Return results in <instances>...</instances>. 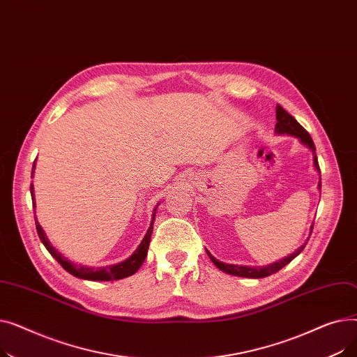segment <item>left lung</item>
<instances>
[{
  "label": "left lung",
  "instance_id": "obj_1",
  "mask_svg": "<svg viewBox=\"0 0 357 357\" xmlns=\"http://www.w3.org/2000/svg\"><path fill=\"white\" fill-rule=\"evenodd\" d=\"M276 126H275V131L278 135H289V136H294V137H298L299 140H301V143L304 146H307L312 155H314V166L317 169V172L320 174V166H318V159H317V155H315V146H314V142L311 139V136L308 135V131L299 124L288 111H285L280 105H276ZM318 190L321 191V176H320V182H318ZM312 229H314V224L310 229V233H312ZM307 245V243H305ZM305 245H303L299 249H296L292 255L280 259L278 261H275V264H271V265H266V266H240V265H231V264H222V261L217 260L208 250H207V255L208 257L211 259L213 264L222 272H226L229 275H234V276H241V278H252V279H259V278H266V276H271L272 273H276L278 271L282 269L284 266H287L289 261H292V259H295L299 253H301L305 248Z\"/></svg>",
  "mask_w": 357,
  "mask_h": 357
}]
</instances>
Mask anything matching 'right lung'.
I'll list each match as a JSON object with an SVG mask.
<instances>
[{"mask_svg":"<svg viewBox=\"0 0 357 357\" xmlns=\"http://www.w3.org/2000/svg\"><path fill=\"white\" fill-rule=\"evenodd\" d=\"M36 163V162H34ZM34 169V165H33ZM30 192H31V199H33V208H34V194H33V183L30 185ZM158 208V205H156ZM156 208L153 210L156 213ZM155 213L152 217V222H150V227L147 230V233L144 234L142 243L139 245V248L136 249V252L131 255L128 259H126L121 264L117 265H111V266H105V268H91V266H84V265H77L73 261L68 260L62 253H59L56 250L52 245L49 238L46 237L43 229L40 227V224L37 222V218L34 215L36 220V230L37 234H39L42 243L45 245V248L47 249V252L59 261L61 266L69 272L70 275L77 276L79 279H88V280H119L127 276H131L133 273H136L139 271V268L143 265V261L147 256V249H149V243H150V237H152V231H153V221H155Z\"/></svg>","mask_w":357,"mask_h":357,"instance_id":"obj_1","label":"right lung"}]
</instances>
